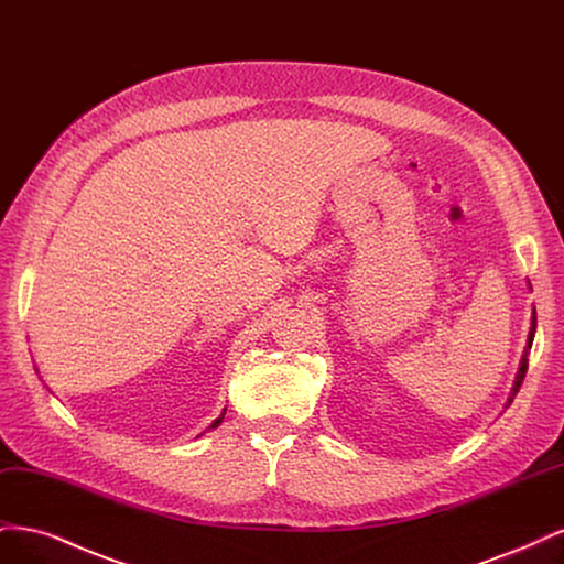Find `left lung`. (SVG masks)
<instances>
[{"label":"left lung","mask_w":564,"mask_h":564,"mask_svg":"<svg viewBox=\"0 0 564 564\" xmlns=\"http://www.w3.org/2000/svg\"><path fill=\"white\" fill-rule=\"evenodd\" d=\"M534 332H536V313H534V317H532V332H529V338H527V348H532V340H534ZM524 373H527V355L522 357V365H520V371H518V379H516V386H513V395H510L508 404H510V402H513V398L518 395V390H520V386H522V381H524Z\"/></svg>","instance_id":"obj_1"}]
</instances>
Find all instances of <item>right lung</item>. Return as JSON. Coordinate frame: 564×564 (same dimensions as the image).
Instances as JSON below:
<instances>
[{"label": "right lung", "instance_id": "add662e5", "mask_svg": "<svg viewBox=\"0 0 564 564\" xmlns=\"http://www.w3.org/2000/svg\"><path fill=\"white\" fill-rule=\"evenodd\" d=\"M224 416H226V412H224V414H220V416H218V419H216V421H214V423H212V429H216V425H218V423H220V421H224Z\"/></svg>", "mask_w": 564, "mask_h": 564}]
</instances>
